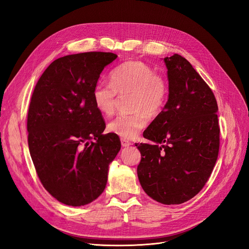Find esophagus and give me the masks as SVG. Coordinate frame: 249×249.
<instances>
[{
	"mask_svg": "<svg viewBox=\"0 0 249 249\" xmlns=\"http://www.w3.org/2000/svg\"><path fill=\"white\" fill-rule=\"evenodd\" d=\"M121 145H122L123 148H127V147H129L131 145V142L129 141L125 140V139H122L121 140Z\"/></svg>",
	"mask_w": 249,
	"mask_h": 249,
	"instance_id": "1",
	"label": "esophagus"
}]
</instances>
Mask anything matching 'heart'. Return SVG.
<instances>
[{"instance_id":"1","label":"heart","mask_w":249,"mask_h":249,"mask_svg":"<svg viewBox=\"0 0 249 249\" xmlns=\"http://www.w3.org/2000/svg\"><path fill=\"white\" fill-rule=\"evenodd\" d=\"M132 93L131 115H120L107 129L120 138L131 140L146 127L149 116H156L167 100L168 89L162 76L149 64L142 61H128L116 67L110 73V84L97 83L92 91L94 107L102 115L115 113L117 94Z\"/></svg>"}]
</instances>
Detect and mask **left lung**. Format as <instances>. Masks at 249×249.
Returning <instances> with one entry per match:
<instances>
[{
	"instance_id": "obj_1",
	"label": "left lung",
	"mask_w": 249,
	"mask_h": 249,
	"mask_svg": "<svg viewBox=\"0 0 249 249\" xmlns=\"http://www.w3.org/2000/svg\"><path fill=\"white\" fill-rule=\"evenodd\" d=\"M163 61L168 98L143 131L154 145H135L142 154L138 177L150 197L178 205L196 196L213 171L219 151L218 107L209 86L185 58L175 53Z\"/></svg>"
}]
</instances>
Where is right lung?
<instances>
[{
  "label": "right lung",
  "mask_w": 249,
  "mask_h": 249,
  "mask_svg": "<svg viewBox=\"0 0 249 249\" xmlns=\"http://www.w3.org/2000/svg\"><path fill=\"white\" fill-rule=\"evenodd\" d=\"M117 57L91 52L54 60L32 95L30 154L44 188L65 205L85 206L97 198L121 149L118 135L102 134L106 123L92 100L102 70Z\"/></svg>",
  "instance_id": "add662e5"
}]
</instances>
